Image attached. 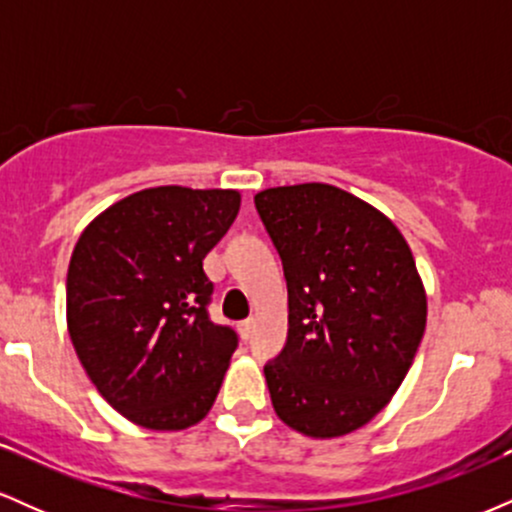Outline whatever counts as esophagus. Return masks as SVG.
<instances>
[{
	"label": "esophagus",
	"mask_w": 512,
	"mask_h": 512,
	"mask_svg": "<svg viewBox=\"0 0 512 512\" xmlns=\"http://www.w3.org/2000/svg\"><path fill=\"white\" fill-rule=\"evenodd\" d=\"M252 327H255V325H252V320H243V322H240V325H238L240 337H243L245 342H248V339L252 337Z\"/></svg>",
	"instance_id": "obj_1"
}]
</instances>
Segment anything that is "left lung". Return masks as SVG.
Instances as JSON below:
<instances>
[{
    "instance_id": "obj_1",
    "label": "left lung",
    "mask_w": 512,
    "mask_h": 512,
    "mask_svg": "<svg viewBox=\"0 0 512 512\" xmlns=\"http://www.w3.org/2000/svg\"><path fill=\"white\" fill-rule=\"evenodd\" d=\"M289 289V339L264 366L276 416L339 438L385 409L426 330L414 255L383 211L325 182L255 195Z\"/></svg>"
}]
</instances>
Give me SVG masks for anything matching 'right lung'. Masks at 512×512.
<instances>
[{
  "label": "right lung",
  "instance_id": "add662e5",
  "mask_svg": "<svg viewBox=\"0 0 512 512\" xmlns=\"http://www.w3.org/2000/svg\"><path fill=\"white\" fill-rule=\"evenodd\" d=\"M238 209V190L149 187L98 214L76 240L69 337L96 390L132 424L182 431L219 395L238 337L209 320L204 257Z\"/></svg>",
  "mask_w": 512,
  "mask_h": 512
}]
</instances>
